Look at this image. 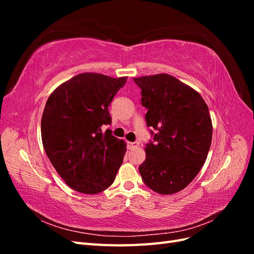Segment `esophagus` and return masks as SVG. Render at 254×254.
<instances>
[{
    "mask_svg": "<svg viewBox=\"0 0 254 254\" xmlns=\"http://www.w3.org/2000/svg\"><path fill=\"white\" fill-rule=\"evenodd\" d=\"M139 142H127V147L129 148V149H132V148H135V147H137V146H139Z\"/></svg>",
    "mask_w": 254,
    "mask_h": 254,
    "instance_id": "esophagus-1",
    "label": "esophagus"
}]
</instances>
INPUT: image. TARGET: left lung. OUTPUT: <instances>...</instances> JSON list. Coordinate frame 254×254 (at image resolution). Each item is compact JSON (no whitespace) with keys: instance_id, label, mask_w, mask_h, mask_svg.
<instances>
[{"instance_id":"1","label":"left lung","mask_w":254,"mask_h":254,"mask_svg":"<svg viewBox=\"0 0 254 254\" xmlns=\"http://www.w3.org/2000/svg\"><path fill=\"white\" fill-rule=\"evenodd\" d=\"M141 89V104L152 140L139 167L152 190L171 195L193 181L212 142V121L200 94L168 74L133 78Z\"/></svg>"}]
</instances>
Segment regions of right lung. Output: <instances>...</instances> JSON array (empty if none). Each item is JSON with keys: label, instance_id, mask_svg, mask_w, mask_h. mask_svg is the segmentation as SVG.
<instances>
[{"label": "right lung", "instance_id": "right-lung-1", "mask_svg": "<svg viewBox=\"0 0 254 254\" xmlns=\"http://www.w3.org/2000/svg\"><path fill=\"white\" fill-rule=\"evenodd\" d=\"M127 77L82 73L50 95L41 119L45 153L65 183L82 194L108 189L123 163L126 144L112 135L109 108Z\"/></svg>", "mask_w": 254, "mask_h": 254}]
</instances>
